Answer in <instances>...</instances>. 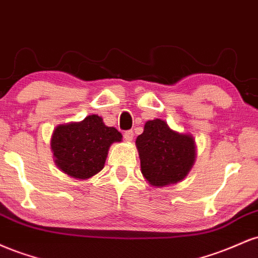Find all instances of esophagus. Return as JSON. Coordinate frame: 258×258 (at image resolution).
<instances>
[{
    "mask_svg": "<svg viewBox=\"0 0 258 258\" xmlns=\"http://www.w3.org/2000/svg\"><path fill=\"white\" fill-rule=\"evenodd\" d=\"M123 137H125L127 142H131L133 139V131H132V130H130V131H126L125 133H123Z\"/></svg>",
    "mask_w": 258,
    "mask_h": 258,
    "instance_id": "34e87169",
    "label": "esophagus"
}]
</instances>
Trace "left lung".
<instances>
[{
    "mask_svg": "<svg viewBox=\"0 0 258 258\" xmlns=\"http://www.w3.org/2000/svg\"><path fill=\"white\" fill-rule=\"evenodd\" d=\"M136 146L142 173L154 186L180 182L193 167L197 155L190 135L173 131L160 119L147 121Z\"/></svg>",
    "mask_w": 258,
    "mask_h": 258,
    "instance_id": "obj_1",
    "label": "left lung"
}]
</instances>
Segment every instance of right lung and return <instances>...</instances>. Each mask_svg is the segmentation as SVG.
Segmentation results:
<instances>
[{"instance_id":"obj_1","label":"right lung","mask_w":258,"mask_h":258,"mask_svg":"<svg viewBox=\"0 0 258 258\" xmlns=\"http://www.w3.org/2000/svg\"><path fill=\"white\" fill-rule=\"evenodd\" d=\"M121 139L115 127L105 126L98 115H90L80 122L55 127L51 148L55 165L64 173L87 179L103 170L109 148Z\"/></svg>"}]
</instances>
